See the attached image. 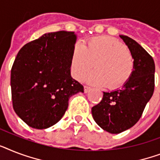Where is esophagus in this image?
Segmentation results:
<instances>
[{"label": "esophagus", "mask_w": 160, "mask_h": 160, "mask_svg": "<svg viewBox=\"0 0 160 160\" xmlns=\"http://www.w3.org/2000/svg\"><path fill=\"white\" fill-rule=\"evenodd\" d=\"M90 89H91V88H90V87H89V86H87V85H84V93H88V92H89V90H90Z\"/></svg>", "instance_id": "34e87169"}]
</instances>
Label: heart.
<instances>
[{"label": "heart", "mask_w": 160, "mask_h": 160, "mask_svg": "<svg viewBox=\"0 0 160 160\" xmlns=\"http://www.w3.org/2000/svg\"><path fill=\"white\" fill-rule=\"evenodd\" d=\"M87 80L92 84L116 89L127 82L134 68L130 51L119 40L108 36L93 38L84 47L76 46L71 59L73 76L82 80L94 67Z\"/></svg>", "instance_id": "obj_1"}]
</instances>
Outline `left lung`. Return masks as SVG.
<instances>
[{"label":"left lung","mask_w":160,"mask_h":160,"mask_svg":"<svg viewBox=\"0 0 160 160\" xmlns=\"http://www.w3.org/2000/svg\"><path fill=\"white\" fill-rule=\"evenodd\" d=\"M119 36L133 57V71L121 89L103 92L101 102L91 110L95 122L111 134L127 131L138 122L154 89L155 66L152 57L135 40Z\"/></svg>","instance_id":"8db88e82"}]
</instances>
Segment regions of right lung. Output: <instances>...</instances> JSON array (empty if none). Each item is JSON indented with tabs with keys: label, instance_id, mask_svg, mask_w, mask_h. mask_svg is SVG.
<instances>
[{
	"label": "right lung",
	"instance_id": "add662e5",
	"mask_svg": "<svg viewBox=\"0 0 160 160\" xmlns=\"http://www.w3.org/2000/svg\"><path fill=\"white\" fill-rule=\"evenodd\" d=\"M76 39L74 32L44 33L17 54L10 76L13 108L30 127L55 125L64 116L69 98L84 92L71 76Z\"/></svg>",
	"mask_w": 160,
	"mask_h": 160
}]
</instances>
